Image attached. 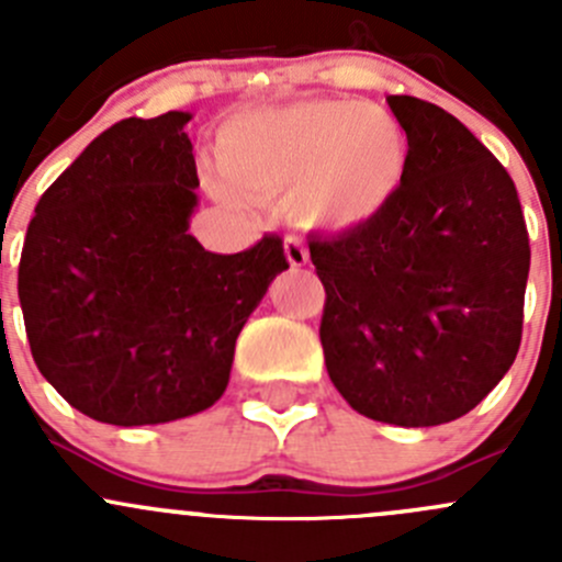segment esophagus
<instances>
[{"label": "esophagus", "mask_w": 562, "mask_h": 562, "mask_svg": "<svg viewBox=\"0 0 562 562\" xmlns=\"http://www.w3.org/2000/svg\"><path fill=\"white\" fill-rule=\"evenodd\" d=\"M285 258H288V263L293 266V269H302V266H307L310 252H307V247L302 245V239H296V236H288V239H285Z\"/></svg>", "instance_id": "1"}]
</instances>
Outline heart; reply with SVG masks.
Returning a JSON list of instances; mask_svg holds the SVG:
<instances>
[{
    "mask_svg": "<svg viewBox=\"0 0 562 562\" xmlns=\"http://www.w3.org/2000/svg\"><path fill=\"white\" fill-rule=\"evenodd\" d=\"M217 168L249 198L288 192L304 228H353L389 206L407 173L400 124L375 105L313 100L228 119L217 133ZM231 198L223 181H212Z\"/></svg>",
    "mask_w": 562,
    "mask_h": 562,
    "instance_id": "1",
    "label": "heart"
}]
</instances>
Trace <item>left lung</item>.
<instances>
[{"instance_id":"left-lung-1","label":"left lung","mask_w":562,"mask_h":562,"mask_svg":"<svg viewBox=\"0 0 562 562\" xmlns=\"http://www.w3.org/2000/svg\"><path fill=\"white\" fill-rule=\"evenodd\" d=\"M407 173L389 206L310 239L326 370L353 411L438 427L473 411L522 342L530 241L517 187L443 108L389 94Z\"/></svg>"}]
</instances>
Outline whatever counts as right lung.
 I'll return each mask as SVG.
<instances>
[{
  "label": "right lung",
  "instance_id": "1",
  "mask_svg": "<svg viewBox=\"0 0 562 562\" xmlns=\"http://www.w3.org/2000/svg\"><path fill=\"white\" fill-rule=\"evenodd\" d=\"M192 113L100 133L35 206L19 299L37 370L116 427L195 416L223 396L236 337L288 269L280 236L217 255L190 234Z\"/></svg>",
  "mask_w": 562,
  "mask_h": 562
}]
</instances>
